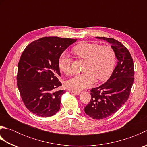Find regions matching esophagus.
I'll return each mask as SVG.
<instances>
[{"label": "esophagus", "mask_w": 147, "mask_h": 147, "mask_svg": "<svg viewBox=\"0 0 147 147\" xmlns=\"http://www.w3.org/2000/svg\"><path fill=\"white\" fill-rule=\"evenodd\" d=\"M70 93H74V94L76 95H79L80 94V92H78V91H74V90H69Z\"/></svg>", "instance_id": "1"}]
</instances>
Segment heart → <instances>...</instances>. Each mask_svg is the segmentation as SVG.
<instances>
[{
    "label": "heart",
    "mask_w": 147,
    "mask_h": 147,
    "mask_svg": "<svg viewBox=\"0 0 147 147\" xmlns=\"http://www.w3.org/2000/svg\"><path fill=\"white\" fill-rule=\"evenodd\" d=\"M78 57L86 61L84 73L76 74L68 80L65 85L72 90L80 91L94 85L96 79L104 81L113 71L116 58L111 46H101L97 43L81 42L73 49ZM59 67L67 75L73 74L72 60L66 54H62L59 60Z\"/></svg>",
    "instance_id": "b5f03b06"
}]
</instances>
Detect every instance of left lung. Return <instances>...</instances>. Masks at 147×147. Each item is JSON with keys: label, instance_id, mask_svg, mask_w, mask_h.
<instances>
[{"label": "left lung", "instance_id": "left-lung-1", "mask_svg": "<svg viewBox=\"0 0 147 147\" xmlns=\"http://www.w3.org/2000/svg\"><path fill=\"white\" fill-rule=\"evenodd\" d=\"M111 44L118 60L107 82L91 90V100L85 107V113L94 119H102L114 114L127 100L134 82V64L130 53L117 40L95 37Z\"/></svg>", "mask_w": 147, "mask_h": 147}]
</instances>
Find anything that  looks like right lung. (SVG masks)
Segmentation results:
<instances>
[{
    "mask_svg": "<svg viewBox=\"0 0 147 147\" xmlns=\"http://www.w3.org/2000/svg\"><path fill=\"white\" fill-rule=\"evenodd\" d=\"M76 39L44 37L28 45L18 66L17 85L22 100L32 113L50 117L59 111L62 85L59 60L63 52Z\"/></svg>",
    "mask_w": 147,
    "mask_h": 147,
    "instance_id": "right-lung-1",
    "label": "right lung"
}]
</instances>
